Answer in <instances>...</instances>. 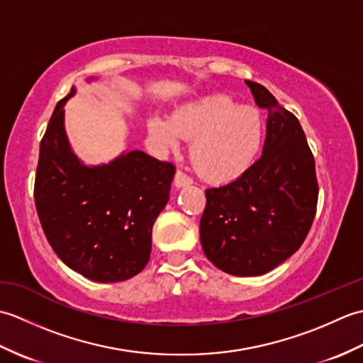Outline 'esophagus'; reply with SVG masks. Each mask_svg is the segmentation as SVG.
<instances>
[{"instance_id": "esophagus-1", "label": "esophagus", "mask_w": 363, "mask_h": 363, "mask_svg": "<svg viewBox=\"0 0 363 363\" xmlns=\"http://www.w3.org/2000/svg\"><path fill=\"white\" fill-rule=\"evenodd\" d=\"M191 182H194V181H191L190 176H187L186 173H184L182 169H177L176 174H174V186H176L177 189L187 187V186H190Z\"/></svg>"}]
</instances>
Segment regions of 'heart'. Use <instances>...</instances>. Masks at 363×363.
Returning a JSON list of instances; mask_svg holds the SVG:
<instances>
[{
  "label": "heart",
  "mask_w": 363,
  "mask_h": 363,
  "mask_svg": "<svg viewBox=\"0 0 363 363\" xmlns=\"http://www.w3.org/2000/svg\"><path fill=\"white\" fill-rule=\"evenodd\" d=\"M150 130L168 150H176L181 137L191 140L190 162L196 173L209 182H228L256 159L264 140V120L234 98L212 95L182 107L173 117L154 115Z\"/></svg>",
  "instance_id": "obj_1"
}]
</instances>
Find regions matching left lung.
<instances>
[{
  "label": "left lung",
  "mask_w": 363,
  "mask_h": 363,
  "mask_svg": "<svg viewBox=\"0 0 363 363\" xmlns=\"http://www.w3.org/2000/svg\"><path fill=\"white\" fill-rule=\"evenodd\" d=\"M268 111L262 156L235 181L206 190L199 235L221 272L260 276L304 243L317 213L315 159L298 118L262 84L246 81Z\"/></svg>",
  "instance_id": "obj_1"
}]
</instances>
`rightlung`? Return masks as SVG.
I'll return each mask as SVG.
<instances>
[{"mask_svg":"<svg viewBox=\"0 0 363 363\" xmlns=\"http://www.w3.org/2000/svg\"><path fill=\"white\" fill-rule=\"evenodd\" d=\"M73 94L57 103L40 142L38 220L67 267L96 282L126 281L148 264L152 225L169 198L174 165L138 150L109 165H82L64 129V104Z\"/></svg>","mask_w":363,"mask_h":363,"instance_id":"right-lung-1","label":"right lung"}]
</instances>
